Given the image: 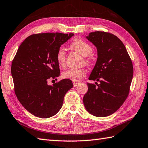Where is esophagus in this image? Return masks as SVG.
Instances as JSON below:
<instances>
[{"label":"esophagus","mask_w":148,"mask_h":148,"mask_svg":"<svg viewBox=\"0 0 148 148\" xmlns=\"http://www.w3.org/2000/svg\"><path fill=\"white\" fill-rule=\"evenodd\" d=\"M73 84H74V87H76L78 84H79V83H75V82H74L73 83Z\"/></svg>","instance_id":"obj_1"}]
</instances>
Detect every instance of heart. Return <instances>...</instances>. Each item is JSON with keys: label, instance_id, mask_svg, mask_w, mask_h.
Instances as JSON below:
<instances>
[{"label": "heart", "instance_id": "1", "mask_svg": "<svg viewBox=\"0 0 148 148\" xmlns=\"http://www.w3.org/2000/svg\"><path fill=\"white\" fill-rule=\"evenodd\" d=\"M70 47L75 51L83 56L87 57L93 52V48L90 44L80 39H75L70 44ZM56 58L60 66H64L65 62V51L64 48H60L56 54ZM86 63H90V60L86 59ZM85 71L83 69H69L62 72V77L64 79H69L73 82H77L81 78L85 76Z\"/></svg>", "mask_w": 148, "mask_h": 148}]
</instances>
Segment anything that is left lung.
I'll return each instance as SVG.
<instances>
[{
  "label": "left lung",
  "instance_id": "8db88e82",
  "mask_svg": "<svg viewBox=\"0 0 148 148\" xmlns=\"http://www.w3.org/2000/svg\"><path fill=\"white\" fill-rule=\"evenodd\" d=\"M86 38L97 50V62L89 79L100 84L96 86L87 83L88 90L83 103L91 114L106 117L117 111L128 97L133 77L132 62L123 43L113 34L97 31Z\"/></svg>",
  "mask_w": 148,
  "mask_h": 148
}]
</instances>
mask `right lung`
<instances>
[{
	"label": "right lung",
	"instance_id": "right-lung-1",
	"mask_svg": "<svg viewBox=\"0 0 148 148\" xmlns=\"http://www.w3.org/2000/svg\"><path fill=\"white\" fill-rule=\"evenodd\" d=\"M74 34H33L23 40L11 65L14 92L27 111L35 116L48 118L62 108L65 93L73 87L64 79L49 85L48 79L57 77L60 71L56 54L61 45Z\"/></svg>",
	"mask_w": 148,
	"mask_h": 148
}]
</instances>
